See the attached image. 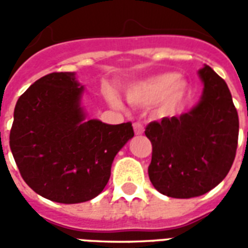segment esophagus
<instances>
[{"label": "esophagus", "mask_w": 248, "mask_h": 248, "mask_svg": "<svg viewBox=\"0 0 248 248\" xmlns=\"http://www.w3.org/2000/svg\"><path fill=\"white\" fill-rule=\"evenodd\" d=\"M133 129H135V133H136V135H141V133L144 132L143 124H140V123H133Z\"/></svg>", "instance_id": "esophagus-1"}]
</instances>
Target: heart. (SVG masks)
I'll return each instance as SVG.
<instances>
[{
  "label": "heart",
  "mask_w": 248,
  "mask_h": 248,
  "mask_svg": "<svg viewBox=\"0 0 248 248\" xmlns=\"http://www.w3.org/2000/svg\"><path fill=\"white\" fill-rule=\"evenodd\" d=\"M187 94V81L173 73H160L136 82L127 89V99L136 105L156 103L160 115H172L183 104ZM110 104L120 108L121 103L113 94H108Z\"/></svg>",
  "instance_id": "heart-1"
}]
</instances>
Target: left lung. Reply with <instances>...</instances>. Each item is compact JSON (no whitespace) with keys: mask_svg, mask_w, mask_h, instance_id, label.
Instances as JSON below:
<instances>
[{"mask_svg":"<svg viewBox=\"0 0 248 248\" xmlns=\"http://www.w3.org/2000/svg\"><path fill=\"white\" fill-rule=\"evenodd\" d=\"M202 99L189 112L145 128L152 143L151 183L176 199L204 195L227 176L238 147L239 119L227 84L212 68L199 71Z\"/></svg>","mask_w":248,"mask_h":248,"instance_id":"left-lung-1","label":"left lung"}]
</instances>
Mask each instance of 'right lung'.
Returning <instances> with one entry per match:
<instances>
[{"label":"right lung","mask_w":248,"mask_h":248,"mask_svg":"<svg viewBox=\"0 0 248 248\" xmlns=\"http://www.w3.org/2000/svg\"><path fill=\"white\" fill-rule=\"evenodd\" d=\"M82 92L71 72L38 78L17 101L9 136L25 183L64 204L96 198L109 180L116 154L135 135L131 123L85 120Z\"/></svg>","instance_id":"1"}]
</instances>
